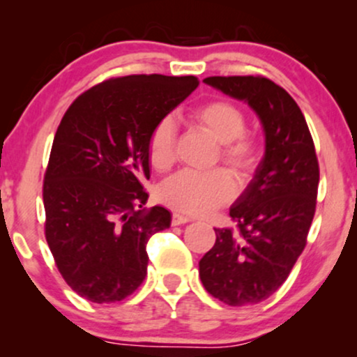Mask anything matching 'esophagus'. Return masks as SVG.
<instances>
[{"instance_id":"1","label":"esophagus","mask_w":357,"mask_h":357,"mask_svg":"<svg viewBox=\"0 0 357 357\" xmlns=\"http://www.w3.org/2000/svg\"><path fill=\"white\" fill-rule=\"evenodd\" d=\"M188 221H192V218H191V216L183 215V213H173V218H171V223H173L174 227H178V225L188 223Z\"/></svg>"}]
</instances>
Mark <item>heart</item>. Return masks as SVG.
Returning a JSON list of instances; mask_svg holds the SVG:
<instances>
[{
    "label": "heart",
    "mask_w": 357,
    "mask_h": 357,
    "mask_svg": "<svg viewBox=\"0 0 357 357\" xmlns=\"http://www.w3.org/2000/svg\"><path fill=\"white\" fill-rule=\"evenodd\" d=\"M191 121L202 127L220 144V159L241 181L255 173L261 155V142L255 134L245 130V114L231 102L208 100L190 114ZM176 129L171 117L155 122L147 141V153L153 167L165 171L174 162ZM236 186L225 169L208 173L179 171L159 186L158 198L166 206L188 215H208L230 203Z\"/></svg>",
    "instance_id": "1"
}]
</instances>
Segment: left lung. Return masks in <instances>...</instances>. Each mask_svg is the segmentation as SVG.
Wrapping results in <instances>:
<instances>
[{
    "instance_id": "1",
    "label": "left lung",
    "mask_w": 357,
    "mask_h": 357,
    "mask_svg": "<svg viewBox=\"0 0 357 357\" xmlns=\"http://www.w3.org/2000/svg\"><path fill=\"white\" fill-rule=\"evenodd\" d=\"M204 84L257 112L265 155L230 208L236 228H215L216 241L199 260L204 289L223 304H258L289 277L312 225L319 161L297 102L265 77H208Z\"/></svg>"
}]
</instances>
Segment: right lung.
Here are the masks:
<instances>
[{
	"mask_svg": "<svg viewBox=\"0 0 357 357\" xmlns=\"http://www.w3.org/2000/svg\"><path fill=\"white\" fill-rule=\"evenodd\" d=\"M198 84L192 75L116 77L85 90L61 119L45 171V236L80 297L124 301L146 278L147 241L171 225L166 208H142L147 141Z\"/></svg>",
	"mask_w": 357,
	"mask_h": 357,
	"instance_id": "1",
	"label": "right lung"
}]
</instances>
